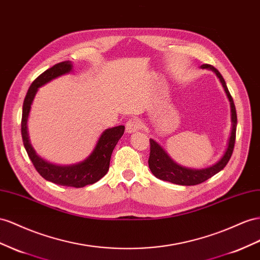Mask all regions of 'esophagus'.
<instances>
[{"mask_svg": "<svg viewBox=\"0 0 260 260\" xmlns=\"http://www.w3.org/2000/svg\"><path fill=\"white\" fill-rule=\"evenodd\" d=\"M141 128V120L138 117H133L125 123V130L128 133H135Z\"/></svg>", "mask_w": 260, "mask_h": 260, "instance_id": "1", "label": "esophagus"}]
</instances>
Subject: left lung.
Wrapping results in <instances>:
<instances>
[{
	"label": "left lung",
	"instance_id": "left-lung-1",
	"mask_svg": "<svg viewBox=\"0 0 260 260\" xmlns=\"http://www.w3.org/2000/svg\"><path fill=\"white\" fill-rule=\"evenodd\" d=\"M201 69H208L212 70L216 74L217 78L220 79L222 83L223 88L225 90L228 98L231 104V119H232V130H231V136L229 139V143L225 152H224L223 156L219 162H216L214 165L202 168V170H193V168L184 167L175 163L174 160L168 156V154L162 149L157 142L154 141L153 139H150V157H149V167L151 172L155 177L162 180H166L173 182L176 185L182 186H193L201 184V182L206 181L207 179L211 178L215 174L222 171L224 167L226 166L229 160L232 156L234 144H235V137H236V125H237V116H236V109L233 102V98L231 96L226 83L224 81L223 76L217 70L210 66V64H202Z\"/></svg>",
	"mask_w": 260,
	"mask_h": 260
}]
</instances>
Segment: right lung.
<instances>
[{"instance_id":"right-lung-1","label":"right lung","mask_w":260,"mask_h":260,"mask_svg":"<svg viewBox=\"0 0 260 260\" xmlns=\"http://www.w3.org/2000/svg\"><path fill=\"white\" fill-rule=\"evenodd\" d=\"M72 68L73 67L71 61H63L57 63L52 68L46 70L44 73H41L31 83L23 104L22 138L26 152L31 163L36 168V171L46 180L61 186L82 188L84 186L94 184V182L98 181L107 174L109 170L111 153H113L119 139L123 135L124 125H118V127L105 130L100 139H98L95 149L89 154V156L81 163L69 166H61L49 163L38 156L29 142V137H28L27 132L28 115H29L30 106L38 88L45 85L48 82L52 81L53 79H57L58 76L70 73Z\"/></svg>"}]
</instances>
